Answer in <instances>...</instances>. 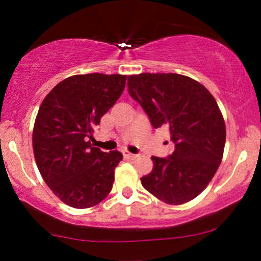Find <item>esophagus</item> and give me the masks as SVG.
<instances>
[{"label": "esophagus", "mask_w": 261, "mask_h": 261, "mask_svg": "<svg viewBox=\"0 0 261 261\" xmlns=\"http://www.w3.org/2000/svg\"><path fill=\"white\" fill-rule=\"evenodd\" d=\"M124 156H126L127 159H130V160H134L135 158H137V155H135V154H132V153H129V152H126V153H124Z\"/></svg>", "instance_id": "esophagus-1"}]
</instances>
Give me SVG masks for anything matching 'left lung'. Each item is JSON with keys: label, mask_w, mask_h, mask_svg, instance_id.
<instances>
[{"label": "left lung", "mask_w": 261, "mask_h": 261, "mask_svg": "<svg viewBox=\"0 0 261 261\" xmlns=\"http://www.w3.org/2000/svg\"><path fill=\"white\" fill-rule=\"evenodd\" d=\"M127 85L152 126H169L174 142L169 158L152 156L142 187L171 205L196 198L222 162L226 123L216 99L204 85L178 73L130 74Z\"/></svg>", "instance_id": "8db88e82"}]
</instances>
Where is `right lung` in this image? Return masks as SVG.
Wrapping results in <instances>:
<instances>
[{
	"label": "right lung",
	"mask_w": 261,
	"mask_h": 261,
	"mask_svg": "<svg viewBox=\"0 0 261 261\" xmlns=\"http://www.w3.org/2000/svg\"><path fill=\"white\" fill-rule=\"evenodd\" d=\"M126 74H74L46 95L35 117L33 152L53 194L76 209L91 208L112 191L122 153L102 152L88 138L115 105Z\"/></svg>",
	"instance_id": "add662e5"
}]
</instances>
